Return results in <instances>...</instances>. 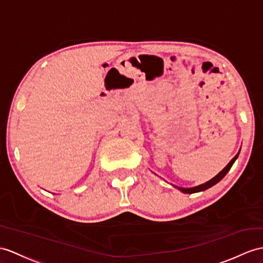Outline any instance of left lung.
Wrapping results in <instances>:
<instances>
[{"instance_id": "left-lung-1", "label": "left lung", "mask_w": 263, "mask_h": 263, "mask_svg": "<svg viewBox=\"0 0 263 263\" xmlns=\"http://www.w3.org/2000/svg\"><path fill=\"white\" fill-rule=\"evenodd\" d=\"M239 154H240V151H239V153L236 154V155L231 159V161H230V163L226 166V167H224V168L219 173V174L215 175L213 178H211V180L208 181L206 183L201 184V185H197V186H194V187H186V189H185V187H178V186H175V185H173V186L178 189V190H180L181 192H183V193H185V194L197 193V192H202V191H205V190H208V189H210V187H212L213 185H215L216 183H219V182L222 180V178L228 174V172H229L230 170H231L232 165H233L234 162L236 161V158H238Z\"/></svg>"}]
</instances>
